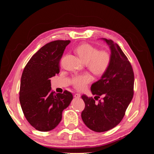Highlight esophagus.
Here are the masks:
<instances>
[{"mask_svg":"<svg viewBox=\"0 0 154 154\" xmlns=\"http://www.w3.org/2000/svg\"><path fill=\"white\" fill-rule=\"evenodd\" d=\"M74 97H75V98L77 99V98H80V97H81V96H80V94H78V93H76V94H74Z\"/></svg>","mask_w":154,"mask_h":154,"instance_id":"1","label":"esophagus"}]
</instances>
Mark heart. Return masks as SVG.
<instances>
[{
    "label": "heart",
    "instance_id": "b5f03b06",
    "mask_svg": "<svg viewBox=\"0 0 154 154\" xmlns=\"http://www.w3.org/2000/svg\"><path fill=\"white\" fill-rule=\"evenodd\" d=\"M76 52L82 61L87 64L88 69L96 75L104 74L109 67L111 56L106 51H99L98 49L92 45L83 44L76 48ZM92 81L91 74L85 73L74 76L71 83L76 89L83 90Z\"/></svg>",
    "mask_w": 154,
    "mask_h": 154
}]
</instances>
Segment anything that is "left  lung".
Here are the masks:
<instances>
[{
    "mask_svg": "<svg viewBox=\"0 0 154 154\" xmlns=\"http://www.w3.org/2000/svg\"><path fill=\"white\" fill-rule=\"evenodd\" d=\"M109 46L111 62L98 81L91 85L94 99L104 97L97 103L92 97L82 96L85 106L82 118L87 127L96 132L113 128L123 118L134 96V74L131 64L119 46L112 40L101 38Z\"/></svg>",
    "mask_w": 154,
    "mask_h": 154,
    "instance_id": "1",
    "label": "left lung"
}]
</instances>
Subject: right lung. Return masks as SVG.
Returning a JSON list of instances; mask_svg holds the SVG:
<instances>
[{
  "instance_id": "right-lung-1",
  "label": "right lung",
  "mask_w": 154,
  "mask_h": 154,
  "mask_svg": "<svg viewBox=\"0 0 154 154\" xmlns=\"http://www.w3.org/2000/svg\"><path fill=\"white\" fill-rule=\"evenodd\" d=\"M70 40H55L45 44L32 56L23 71L20 103L26 119L35 129L48 132L61 122L62 112L73 98L65 91H51L50 78L60 72V61Z\"/></svg>"
}]
</instances>
